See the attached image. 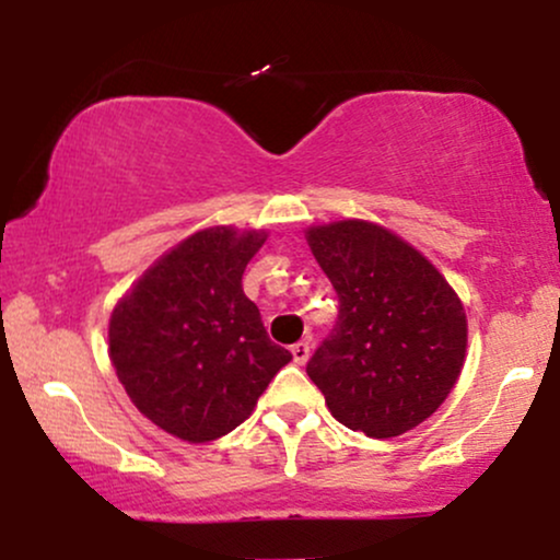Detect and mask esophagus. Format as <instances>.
Wrapping results in <instances>:
<instances>
[{"label":"esophagus","instance_id":"esophagus-1","mask_svg":"<svg viewBox=\"0 0 560 560\" xmlns=\"http://www.w3.org/2000/svg\"><path fill=\"white\" fill-rule=\"evenodd\" d=\"M292 358H294V363H298V365L305 363L307 358H311V342H307V339H300V342H294L292 345Z\"/></svg>","mask_w":560,"mask_h":560}]
</instances>
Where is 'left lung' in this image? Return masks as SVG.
<instances>
[{
    "label": "left lung",
    "mask_w": 560,
    "mask_h": 560,
    "mask_svg": "<svg viewBox=\"0 0 560 560\" xmlns=\"http://www.w3.org/2000/svg\"><path fill=\"white\" fill-rule=\"evenodd\" d=\"M339 294V318L307 376L339 423L374 440L419 427L447 400L466 361L464 302L416 247L371 221L305 231Z\"/></svg>",
    "instance_id": "left-lung-1"
}]
</instances>
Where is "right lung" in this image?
I'll return each instance as SVG.
<instances>
[{
	"mask_svg": "<svg viewBox=\"0 0 560 560\" xmlns=\"http://www.w3.org/2000/svg\"><path fill=\"white\" fill-rule=\"evenodd\" d=\"M266 231L234 226L186 236L115 305L110 361L126 395L184 442H213L258 405L292 352L268 339L242 273Z\"/></svg>",
	"mask_w": 560,
	"mask_h": 560,
	"instance_id": "1",
	"label": "right lung"
}]
</instances>
